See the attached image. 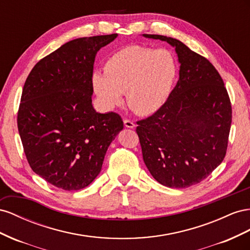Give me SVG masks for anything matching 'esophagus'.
I'll use <instances>...</instances> for the list:
<instances>
[{
    "mask_svg": "<svg viewBox=\"0 0 250 250\" xmlns=\"http://www.w3.org/2000/svg\"><path fill=\"white\" fill-rule=\"evenodd\" d=\"M124 125H125V127H129V129H134V127H135V124L133 123L132 120H129V119H125Z\"/></svg>",
    "mask_w": 250,
    "mask_h": 250,
    "instance_id": "1",
    "label": "esophagus"
}]
</instances>
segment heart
Returning a JSON list of instances; mask_svg holds the SVG:
<instances>
[{"label": "heart", "mask_w": 250, "mask_h": 250, "mask_svg": "<svg viewBox=\"0 0 250 250\" xmlns=\"http://www.w3.org/2000/svg\"><path fill=\"white\" fill-rule=\"evenodd\" d=\"M177 75L173 54L166 49L127 46L111 55L104 71L92 74L99 104L113 111L124 102L140 115H151L166 104Z\"/></svg>", "instance_id": "heart-1"}]
</instances>
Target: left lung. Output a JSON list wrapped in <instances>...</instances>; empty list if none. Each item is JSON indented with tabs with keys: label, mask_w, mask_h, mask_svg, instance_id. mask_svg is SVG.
<instances>
[{
	"label": "left lung",
	"mask_w": 250,
	"mask_h": 250,
	"mask_svg": "<svg viewBox=\"0 0 250 250\" xmlns=\"http://www.w3.org/2000/svg\"><path fill=\"white\" fill-rule=\"evenodd\" d=\"M175 48L179 80L166 104L137 123L142 157L156 181L170 188L201 182L223 161L231 104L216 68L176 39L142 34Z\"/></svg>",
	"instance_id": "obj_1"
}]
</instances>
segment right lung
Listing matches in <instances>:
<instances>
[{
    "mask_svg": "<svg viewBox=\"0 0 250 250\" xmlns=\"http://www.w3.org/2000/svg\"><path fill=\"white\" fill-rule=\"evenodd\" d=\"M117 37L70 41L41 60L25 82L18 127L26 158L59 188L78 190L93 182L124 129L118 114L98 113L92 104L95 56Z\"/></svg>",
    "mask_w": 250,
    "mask_h": 250,
    "instance_id": "add662e5",
    "label": "right lung"
}]
</instances>
